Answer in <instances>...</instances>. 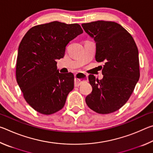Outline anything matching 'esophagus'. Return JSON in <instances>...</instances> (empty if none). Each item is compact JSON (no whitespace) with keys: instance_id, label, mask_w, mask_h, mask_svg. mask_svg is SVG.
Wrapping results in <instances>:
<instances>
[{"instance_id":"esophagus-1","label":"esophagus","mask_w":153,"mask_h":153,"mask_svg":"<svg viewBox=\"0 0 153 153\" xmlns=\"http://www.w3.org/2000/svg\"><path fill=\"white\" fill-rule=\"evenodd\" d=\"M88 76L84 73H77L75 76V86H79L81 85L83 82L87 81Z\"/></svg>"}]
</instances>
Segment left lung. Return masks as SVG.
<instances>
[{
    "instance_id": "left-lung-1",
    "label": "left lung",
    "mask_w": 153,
    "mask_h": 153,
    "mask_svg": "<svg viewBox=\"0 0 153 153\" xmlns=\"http://www.w3.org/2000/svg\"><path fill=\"white\" fill-rule=\"evenodd\" d=\"M82 26L95 41L96 60L105 62L102 79L89 75L92 91L86 102L98 113L115 112L128 101L139 80L138 48L130 33L117 23L97 21Z\"/></svg>"
}]
</instances>
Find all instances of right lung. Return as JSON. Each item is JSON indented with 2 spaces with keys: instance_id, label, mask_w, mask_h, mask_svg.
<instances>
[{
  "instance_id": "add662e5",
  "label": "right lung",
  "mask_w": 153,
  "mask_h": 153,
  "mask_svg": "<svg viewBox=\"0 0 153 153\" xmlns=\"http://www.w3.org/2000/svg\"><path fill=\"white\" fill-rule=\"evenodd\" d=\"M82 33L77 24L53 22L32 27L21 41L17 82L25 100L38 112L51 115L64 107L74 88V76L59 73L56 61L64 56L67 44Z\"/></svg>"
}]
</instances>
